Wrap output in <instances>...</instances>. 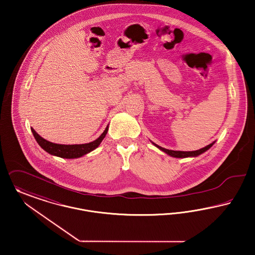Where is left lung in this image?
Listing matches in <instances>:
<instances>
[{
    "instance_id": "obj_1",
    "label": "left lung",
    "mask_w": 255,
    "mask_h": 255,
    "mask_svg": "<svg viewBox=\"0 0 255 255\" xmlns=\"http://www.w3.org/2000/svg\"><path fill=\"white\" fill-rule=\"evenodd\" d=\"M213 144H214V143H212V144H210V145H208V146H206V147H202L201 149L194 150V151H180V150H171V149H167V148L159 147L158 145H156V144L153 143L154 146H156L158 148H160L161 150H163V151L166 152L167 154H169V155H171V156H173V157H177V158H184V157H189V156H193V157H194V156H198V155L201 154L202 152H204V151H206L207 149H209L210 147L213 146Z\"/></svg>"
}]
</instances>
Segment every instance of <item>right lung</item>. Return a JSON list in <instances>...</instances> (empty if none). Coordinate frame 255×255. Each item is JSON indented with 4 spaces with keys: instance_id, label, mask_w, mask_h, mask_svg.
<instances>
[{
    "instance_id": "obj_1",
    "label": "right lung",
    "mask_w": 255,
    "mask_h": 255,
    "mask_svg": "<svg viewBox=\"0 0 255 255\" xmlns=\"http://www.w3.org/2000/svg\"><path fill=\"white\" fill-rule=\"evenodd\" d=\"M108 127L105 129L103 134L96 139L93 142L88 143V144H81V145H61V144H54L52 142H49L42 138L39 134L31 128L32 134L36 140V142L39 144L44 150L49 152L50 154H53L58 157L62 158H78L81 157L82 155L92 151L96 147H99L103 139L106 137L108 133Z\"/></svg>"
}]
</instances>
